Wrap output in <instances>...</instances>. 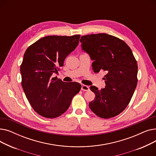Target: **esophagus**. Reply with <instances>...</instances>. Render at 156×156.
Instances as JSON below:
<instances>
[{"label": "esophagus", "instance_id": "obj_1", "mask_svg": "<svg viewBox=\"0 0 156 156\" xmlns=\"http://www.w3.org/2000/svg\"><path fill=\"white\" fill-rule=\"evenodd\" d=\"M90 90L89 87L85 85H81V90L83 91H88Z\"/></svg>", "mask_w": 156, "mask_h": 156}]
</instances>
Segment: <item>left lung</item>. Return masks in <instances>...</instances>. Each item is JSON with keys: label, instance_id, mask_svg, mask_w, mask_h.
I'll return each instance as SVG.
<instances>
[{"label": "left lung", "instance_id": "8db88e82", "mask_svg": "<svg viewBox=\"0 0 156 156\" xmlns=\"http://www.w3.org/2000/svg\"><path fill=\"white\" fill-rule=\"evenodd\" d=\"M80 42L94 61V71L106 73L104 88L90 87L95 97L89 108L102 118L116 116L125 109L137 85L138 66L132 51L123 40L106 34L82 36Z\"/></svg>", "mask_w": 156, "mask_h": 156}]
</instances>
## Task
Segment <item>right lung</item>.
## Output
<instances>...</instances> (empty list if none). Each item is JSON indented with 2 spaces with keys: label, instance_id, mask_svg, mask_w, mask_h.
<instances>
[{
  "label": "right lung",
  "instance_id": "1",
  "mask_svg": "<svg viewBox=\"0 0 156 156\" xmlns=\"http://www.w3.org/2000/svg\"><path fill=\"white\" fill-rule=\"evenodd\" d=\"M80 35L47 36L31 45L20 67L21 85L31 107L47 118L59 117L69 108L81 85L52 78L79 44Z\"/></svg>",
  "mask_w": 156,
  "mask_h": 156
}]
</instances>
